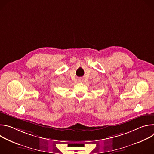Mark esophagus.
<instances>
[{"instance_id": "1", "label": "esophagus", "mask_w": 154, "mask_h": 154, "mask_svg": "<svg viewBox=\"0 0 154 154\" xmlns=\"http://www.w3.org/2000/svg\"><path fill=\"white\" fill-rule=\"evenodd\" d=\"M79 80L80 82H82V81H83V79H80Z\"/></svg>"}]
</instances>
